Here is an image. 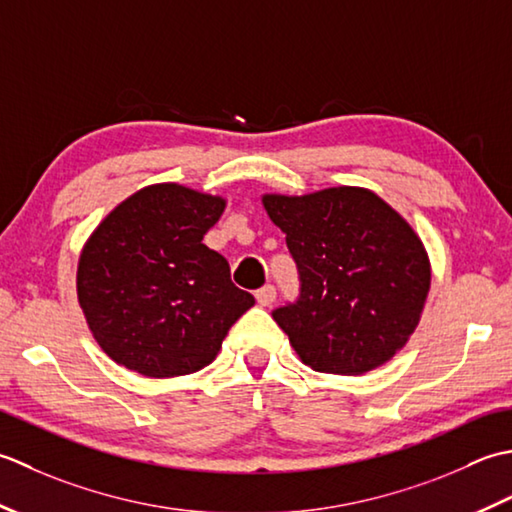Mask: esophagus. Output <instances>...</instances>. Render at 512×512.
Returning <instances> with one entry per match:
<instances>
[{"label": "esophagus", "mask_w": 512, "mask_h": 512, "mask_svg": "<svg viewBox=\"0 0 512 512\" xmlns=\"http://www.w3.org/2000/svg\"><path fill=\"white\" fill-rule=\"evenodd\" d=\"M256 300H258L260 307H269L271 302L276 300V287H274V285L260 287V289L256 291Z\"/></svg>", "instance_id": "esophagus-1"}]
</instances>
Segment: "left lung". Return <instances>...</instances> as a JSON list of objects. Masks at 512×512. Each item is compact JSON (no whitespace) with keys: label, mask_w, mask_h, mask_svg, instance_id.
Returning a JSON list of instances; mask_svg holds the SVG:
<instances>
[{"label":"left lung","mask_w":512,"mask_h":512,"mask_svg":"<svg viewBox=\"0 0 512 512\" xmlns=\"http://www.w3.org/2000/svg\"><path fill=\"white\" fill-rule=\"evenodd\" d=\"M296 260L300 294L271 316L300 360L360 375L398 353L431 287L429 256L411 225L362 187L263 196Z\"/></svg>","instance_id":"1"}]
</instances>
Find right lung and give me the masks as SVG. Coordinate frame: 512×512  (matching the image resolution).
Instances as JSON below:
<instances>
[{"instance_id":"1","label":"right lung","mask_w":512,"mask_h":512,"mask_svg":"<svg viewBox=\"0 0 512 512\" xmlns=\"http://www.w3.org/2000/svg\"><path fill=\"white\" fill-rule=\"evenodd\" d=\"M221 196L163 183L143 187L103 218L83 247L77 296L108 356L148 378L210 364L229 327L254 305L229 263L203 243Z\"/></svg>"}]
</instances>
